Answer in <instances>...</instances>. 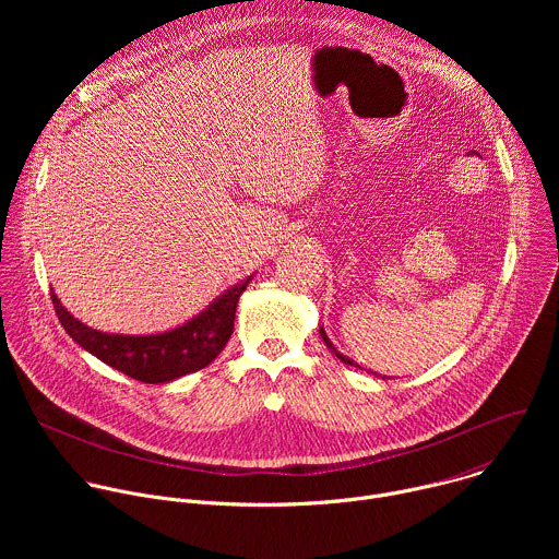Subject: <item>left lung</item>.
<instances>
[{"mask_svg":"<svg viewBox=\"0 0 559 559\" xmlns=\"http://www.w3.org/2000/svg\"><path fill=\"white\" fill-rule=\"evenodd\" d=\"M321 338H323V343H325V345H328V347H330V349H332V354H334V356H336V358H341V362H345V365H352V367H358V369H360V365H358V362H354V360H352V358H347V356H345V354H341V352H338V349H336V347H334V343H332V341H330V336H328V334H325V330H323V328H321ZM371 373H373V376H378V373H376V371H371ZM382 380H384V376H382Z\"/></svg>","mask_w":559,"mask_h":559,"instance_id":"obj_1","label":"left lung"}]
</instances>
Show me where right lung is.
Instances as JSON below:
<instances>
[{"mask_svg": "<svg viewBox=\"0 0 559 559\" xmlns=\"http://www.w3.org/2000/svg\"><path fill=\"white\" fill-rule=\"evenodd\" d=\"M252 278L254 274L225 289L183 325L145 336L106 334L93 330L74 318L61 305L55 292L52 305L66 334L79 347L134 380L162 384L207 367L223 352L234 332L238 298L248 289Z\"/></svg>", "mask_w": 559, "mask_h": 559, "instance_id": "add662e5", "label": "right lung"}]
</instances>
